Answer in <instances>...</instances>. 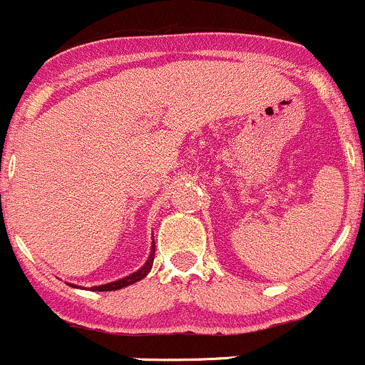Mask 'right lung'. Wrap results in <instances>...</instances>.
<instances>
[{
    "mask_svg": "<svg viewBox=\"0 0 365 365\" xmlns=\"http://www.w3.org/2000/svg\"><path fill=\"white\" fill-rule=\"evenodd\" d=\"M154 254H156V250H154V245H153V250H150L149 259H147V262H145V264H143V268H142V269H138V272L133 273V275L125 277V279L117 280V282L106 284V286H97V287H92V291H117V289H122V287L131 286V284L138 282V280H142L143 277H147V273H149V272H150V268H153Z\"/></svg>",
    "mask_w": 365,
    "mask_h": 365,
    "instance_id": "obj_1",
    "label": "right lung"
}]
</instances>
